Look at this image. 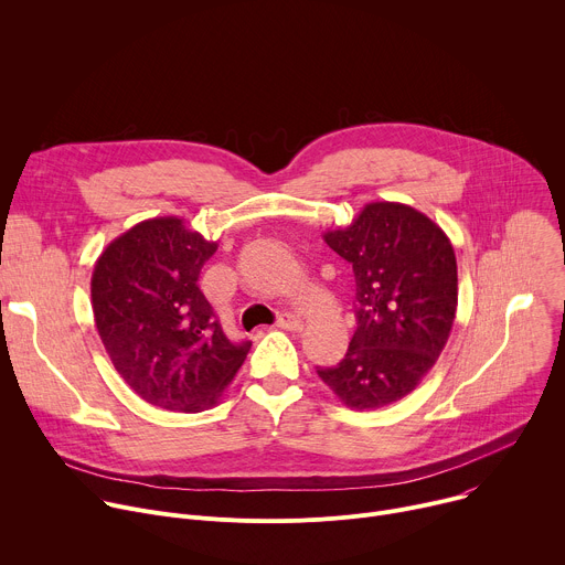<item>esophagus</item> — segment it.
I'll use <instances>...</instances> for the list:
<instances>
[{
  "label": "esophagus",
  "instance_id": "esophagus-1",
  "mask_svg": "<svg viewBox=\"0 0 565 565\" xmlns=\"http://www.w3.org/2000/svg\"><path fill=\"white\" fill-rule=\"evenodd\" d=\"M276 326H278L280 330H289V332H298V330H302V321H300L298 317L289 315V311H282V315H280V317H278V321H276Z\"/></svg>",
  "mask_w": 565,
  "mask_h": 565
}]
</instances>
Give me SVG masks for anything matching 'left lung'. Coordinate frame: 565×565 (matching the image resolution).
I'll use <instances>...</instances> for the list:
<instances>
[{
  "label": "left lung",
  "instance_id": "1",
  "mask_svg": "<svg viewBox=\"0 0 565 565\" xmlns=\"http://www.w3.org/2000/svg\"><path fill=\"white\" fill-rule=\"evenodd\" d=\"M328 246L352 265L356 330L345 356L319 377L350 408L399 402L445 350L458 307V265L447 233L413 206L372 202Z\"/></svg>",
  "mask_w": 565,
  "mask_h": 565
}]
</instances>
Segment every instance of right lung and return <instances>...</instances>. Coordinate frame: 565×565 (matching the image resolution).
Returning a JSON list of instances; mask_svg holds the SVG:
<instances>
[{
	"label": "right lung",
	"mask_w": 565,
	"mask_h": 565,
	"mask_svg": "<svg viewBox=\"0 0 565 565\" xmlns=\"http://www.w3.org/2000/svg\"><path fill=\"white\" fill-rule=\"evenodd\" d=\"M217 242L179 217L139 222L111 239L94 265L92 309L98 337L141 399L179 413L217 404L246 359L198 280Z\"/></svg>",
	"instance_id": "right-lung-1"
}]
</instances>
